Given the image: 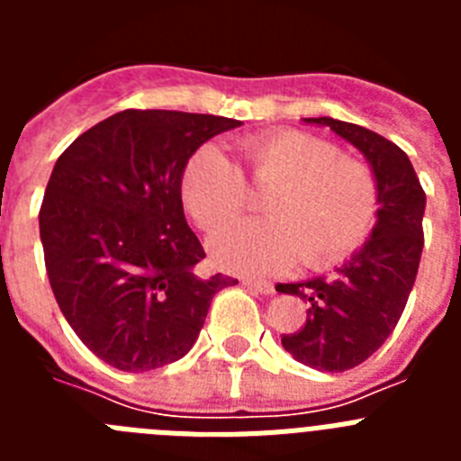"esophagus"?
<instances>
[{
	"label": "esophagus",
	"instance_id": "esophagus-1",
	"mask_svg": "<svg viewBox=\"0 0 461 461\" xmlns=\"http://www.w3.org/2000/svg\"><path fill=\"white\" fill-rule=\"evenodd\" d=\"M244 286L251 288L254 293H260V295H275V286L270 281H258V279H244Z\"/></svg>",
	"mask_w": 461,
	"mask_h": 461
}]
</instances>
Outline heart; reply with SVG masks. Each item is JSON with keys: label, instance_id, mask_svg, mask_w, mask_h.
Here are the masks:
<instances>
[{"label": "heart", "instance_id": "obj_1", "mask_svg": "<svg viewBox=\"0 0 461 461\" xmlns=\"http://www.w3.org/2000/svg\"><path fill=\"white\" fill-rule=\"evenodd\" d=\"M254 180L275 185L263 210L267 219H247L210 240L221 270L272 275L297 258L309 270L341 263L372 233L378 214V185L369 166L339 157L332 142L281 129L240 140ZM182 203L195 223L219 230L247 203L242 170L217 148L203 145L182 173Z\"/></svg>", "mask_w": 461, "mask_h": 461}]
</instances>
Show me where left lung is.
I'll list each match as a JSON object with an SVG mask.
<instances>
[{
    "label": "left lung",
    "instance_id": "left-lung-1",
    "mask_svg": "<svg viewBox=\"0 0 461 461\" xmlns=\"http://www.w3.org/2000/svg\"><path fill=\"white\" fill-rule=\"evenodd\" d=\"M303 122L330 126L360 149L378 185L376 223L351 258L328 276L276 284V291L307 304V323L295 335L281 337V346L307 367L337 374L378 351L404 312L425 244V191L404 149L388 138L332 117Z\"/></svg>",
    "mask_w": 461,
    "mask_h": 461
}]
</instances>
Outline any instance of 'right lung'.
<instances>
[{
    "instance_id": "right-lung-1",
    "label": "right lung",
    "mask_w": 461,
    "mask_h": 461,
    "mask_svg": "<svg viewBox=\"0 0 461 461\" xmlns=\"http://www.w3.org/2000/svg\"><path fill=\"white\" fill-rule=\"evenodd\" d=\"M242 122L122 110L57 158L39 212L64 319L96 357L149 372L189 353L212 297L238 279L198 276L205 258L182 207L191 154Z\"/></svg>"
}]
</instances>
